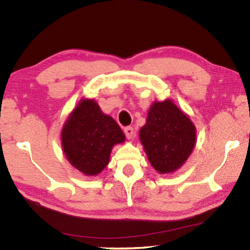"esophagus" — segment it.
<instances>
[{"instance_id":"obj_1","label":"esophagus","mask_w":250,"mask_h":250,"mask_svg":"<svg viewBox=\"0 0 250 250\" xmlns=\"http://www.w3.org/2000/svg\"><path fill=\"white\" fill-rule=\"evenodd\" d=\"M125 137L128 138V139H131L133 137V133H134V131H133V128L132 126H125Z\"/></svg>"}]
</instances>
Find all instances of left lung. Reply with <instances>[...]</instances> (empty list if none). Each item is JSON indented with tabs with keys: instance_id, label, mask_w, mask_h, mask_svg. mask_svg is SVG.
I'll return each mask as SVG.
<instances>
[{
	"instance_id": "left-lung-1",
	"label": "left lung",
	"mask_w": 250,
	"mask_h": 250,
	"mask_svg": "<svg viewBox=\"0 0 250 250\" xmlns=\"http://www.w3.org/2000/svg\"><path fill=\"white\" fill-rule=\"evenodd\" d=\"M195 126L171 100L151 105L140 140L151 166L162 173L183 166L195 146Z\"/></svg>"
}]
</instances>
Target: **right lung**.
Here are the masks:
<instances>
[{
    "label": "right lung",
    "instance_id": "add662e5",
    "mask_svg": "<svg viewBox=\"0 0 250 250\" xmlns=\"http://www.w3.org/2000/svg\"><path fill=\"white\" fill-rule=\"evenodd\" d=\"M125 134L111 117L101 112L94 100L83 99L62 128V143L71 166L86 175H96L109 163L112 146Z\"/></svg>",
    "mask_w": 250,
    "mask_h": 250
}]
</instances>
